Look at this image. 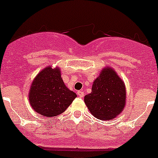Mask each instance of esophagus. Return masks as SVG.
<instances>
[{
	"label": "esophagus",
	"mask_w": 158,
	"mask_h": 158,
	"mask_svg": "<svg viewBox=\"0 0 158 158\" xmlns=\"http://www.w3.org/2000/svg\"><path fill=\"white\" fill-rule=\"evenodd\" d=\"M77 94L79 97H83L84 96V92L82 90H79V91L77 92Z\"/></svg>",
	"instance_id": "esophagus-1"
}]
</instances>
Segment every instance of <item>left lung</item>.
Returning <instances> with one entry per match:
<instances>
[{
    "label": "left lung",
    "mask_w": 158,
    "mask_h": 158,
    "mask_svg": "<svg viewBox=\"0 0 158 158\" xmlns=\"http://www.w3.org/2000/svg\"><path fill=\"white\" fill-rule=\"evenodd\" d=\"M90 113L99 120H113L123 111L126 103L123 81L109 67L102 69L94 80L91 93L84 97Z\"/></svg>",
    "instance_id": "8db88e82"
}]
</instances>
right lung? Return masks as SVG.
<instances>
[{"instance_id": "right-lung-1", "label": "right lung", "mask_w": 158, "mask_h": 158, "mask_svg": "<svg viewBox=\"0 0 158 158\" xmlns=\"http://www.w3.org/2000/svg\"><path fill=\"white\" fill-rule=\"evenodd\" d=\"M28 97L34 110L45 117H52L63 113L77 96L65 86L60 69L48 66L35 78Z\"/></svg>"}]
</instances>
